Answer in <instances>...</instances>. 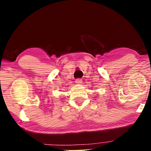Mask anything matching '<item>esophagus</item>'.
<instances>
[{"instance_id":"esophagus-1","label":"esophagus","mask_w":151,"mask_h":151,"mask_svg":"<svg viewBox=\"0 0 151 151\" xmlns=\"http://www.w3.org/2000/svg\"><path fill=\"white\" fill-rule=\"evenodd\" d=\"M82 82H83V80L81 78H76L75 80V83L76 84H81Z\"/></svg>"}]
</instances>
